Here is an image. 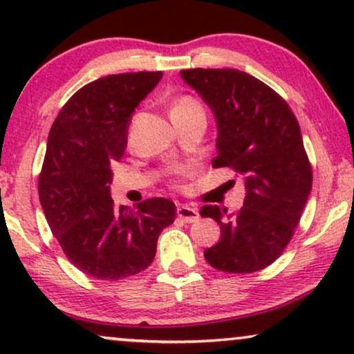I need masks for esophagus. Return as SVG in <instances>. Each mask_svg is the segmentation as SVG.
Returning a JSON list of instances; mask_svg holds the SVG:
<instances>
[{"mask_svg": "<svg viewBox=\"0 0 354 354\" xmlns=\"http://www.w3.org/2000/svg\"><path fill=\"white\" fill-rule=\"evenodd\" d=\"M177 216L180 217L183 222H196L198 221V212L190 206H178L177 207Z\"/></svg>", "mask_w": 354, "mask_h": 354, "instance_id": "esophagus-1", "label": "esophagus"}]
</instances>
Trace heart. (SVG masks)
I'll return each instance as SVG.
<instances>
[{
	"mask_svg": "<svg viewBox=\"0 0 354 354\" xmlns=\"http://www.w3.org/2000/svg\"><path fill=\"white\" fill-rule=\"evenodd\" d=\"M178 108H201V106L198 104L195 100L188 98V96H183V98L178 100L177 104L174 106V109H178Z\"/></svg>",
	"mask_w": 354,
	"mask_h": 354,
	"instance_id": "b5f03b06",
	"label": "heart"
}]
</instances>
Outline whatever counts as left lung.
<instances>
[{"label": "left lung", "mask_w": 354, "mask_h": 354, "mask_svg": "<svg viewBox=\"0 0 354 354\" xmlns=\"http://www.w3.org/2000/svg\"><path fill=\"white\" fill-rule=\"evenodd\" d=\"M180 75L214 113L212 167L234 171L246 188L243 207L232 214L203 206L201 216L221 227L219 243L207 248L205 258L230 274L268 268L292 240L313 187L298 120L277 91L246 72L187 69Z\"/></svg>", "instance_id": "1"}]
</instances>
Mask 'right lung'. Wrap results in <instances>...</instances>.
Listing matches in <instances>:
<instances>
[{"label":"right lung","instance_id":"1","mask_svg":"<svg viewBox=\"0 0 354 354\" xmlns=\"http://www.w3.org/2000/svg\"><path fill=\"white\" fill-rule=\"evenodd\" d=\"M162 72H129L90 82L62 106L48 135L38 196L67 259L90 277L120 280L153 263L176 205L149 198L133 209L109 193L111 164L124 156L129 124Z\"/></svg>","mask_w":354,"mask_h":354}]
</instances>
